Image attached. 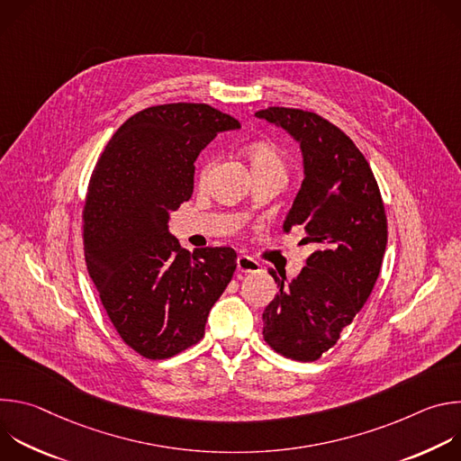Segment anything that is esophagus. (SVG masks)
I'll use <instances>...</instances> for the list:
<instances>
[{"instance_id": "1", "label": "esophagus", "mask_w": 461, "mask_h": 461, "mask_svg": "<svg viewBox=\"0 0 461 461\" xmlns=\"http://www.w3.org/2000/svg\"><path fill=\"white\" fill-rule=\"evenodd\" d=\"M237 270L242 274H257V272H260V265L255 258H251L248 255H239L237 257Z\"/></svg>"}]
</instances>
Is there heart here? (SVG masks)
<instances>
[{"mask_svg": "<svg viewBox=\"0 0 461 461\" xmlns=\"http://www.w3.org/2000/svg\"><path fill=\"white\" fill-rule=\"evenodd\" d=\"M244 155L249 162L251 173L255 175H277L281 178H286V158L285 153L281 151V148L274 142H267V140H257L246 146ZM213 167V162H206L201 167L199 178L201 182H206V178L210 176Z\"/></svg>", "mask_w": 461, "mask_h": 461, "instance_id": "1", "label": "heart"}]
</instances>
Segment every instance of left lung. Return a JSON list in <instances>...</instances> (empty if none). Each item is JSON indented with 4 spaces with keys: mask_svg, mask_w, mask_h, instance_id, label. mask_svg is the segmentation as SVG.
Masks as SVG:
<instances>
[{
    "mask_svg": "<svg viewBox=\"0 0 461 461\" xmlns=\"http://www.w3.org/2000/svg\"><path fill=\"white\" fill-rule=\"evenodd\" d=\"M257 118L283 127L299 142L304 180L283 230L301 226L313 246L306 267L285 283L262 313V336L281 356L315 361L332 348L363 308L386 248V215L374 173L343 131L322 116L268 107Z\"/></svg>",
    "mask_w": 461,
    "mask_h": 461,
    "instance_id": "8db88e82",
    "label": "left lung"
}]
</instances>
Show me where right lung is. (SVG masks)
Here are the masks:
<instances>
[{
    "instance_id": "right-lung-1",
    "label": "right lung",
    "mask_w": 461,
    "mask_h": 461,
    "mask_svg": "<svg viewBox=\"0 0 461 461\" xmlns=\"http://www.w3.org/2000/svg\"><path fill=\"white\" fill-rule=\"evenodd\" d=\"M239 127L206 104L148 107L118 127L89 180L87 272L123 343L148 359H167L204 338L237 268L231 248L184 249L167 221L189 201L196 157L217 133Z\"/></svg>"
}]
</instances>
